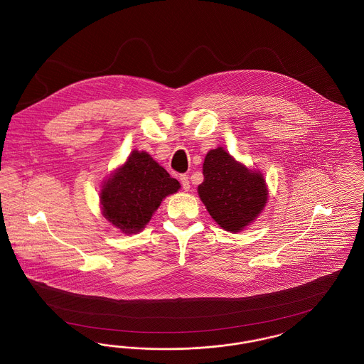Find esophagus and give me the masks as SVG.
<instances>
[{
    "mask_svg": "<svg viewBox=\"0 0 364 364\" xmlns=\"http://www.w3.org/2000/svg\"><path fill=\"white\" fill-rule=\"evenodd\" d=\"M180 181H181L183 190H190V180H188V176H187V174H181V176H180Z\"/></svg>",
    "mask_w": 364,
    "mask_h": 364,
    "instance_id": "esophagus-1",
    "label": "esophagus"
}]
</instances>
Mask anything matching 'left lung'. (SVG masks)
<instances>
[{
  "label": "left lung",
  "instance_id": "obj_1",
  "mask_svg": "<svg viewBox=\"0 0 364 364\" xmlns=\"http://www.w3.org/2000/svg\"><path fill=\"white\" fill-rule=\"evenodd\" d=\"M199 196L210 215L229 232H240L252 223L267 200V188L259 172L236 162L223 147L210 150L203 164Z\"/></svg>",
  "mask_w": 364,
  "mask_h": 364
}]
</instances>
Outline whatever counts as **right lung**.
Listing matches in <instances>:
<instances>
[{
  "label": "right lung",
  "mask_w": 364,
  "mask_h": 364,
  "mask_svg": "<svg viewBox=\"0 0 364 364\" xmlns=\"http://www.w3.org/2000/svg\"><path fill=\"white\" fill-rule=\"evenodd\" d=\"M180 183L144 151L134 150L117 172L104 184V215L124 233L141 230L162 199L177 192Z\"/></svg>",
  "instance_id": "1"
}]
</instances>
